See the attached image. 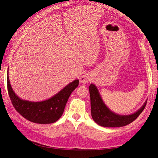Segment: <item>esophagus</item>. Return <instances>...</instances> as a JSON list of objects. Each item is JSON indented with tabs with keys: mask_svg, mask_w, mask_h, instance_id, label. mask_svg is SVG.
<instances>
[{
	"mask_svg": "<svg viewBox=\"0 0 158 158\" xmlns=\"http://www.w3.org/2000/svg\"><path fill=\"white\" fill-rule=\"evenodd\" d=\"M91 80V77L89 74H85L82 76L80 77V82H81V84H86L87 82Z\"/></svg>",
	"mask_w": 158,
	"mask_h": 158,
	"instance_id": "1",
	"label": "esophagus"
}]
</instances>
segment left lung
Segmentation results:
<instances>
[{
	"label": "left lung",
	"mask_w": 158,
	"mask_h": 158,
	"mask_svg": "<svg viewBox=\"0 0 158 158\" xmlns=\"http://www.w3.org/2000/svg\"><path fill=\"white\" fill-rule=\"evenodd\" d=\"M89 91L90 95L92 117L98 125L104 127H121L129 124L136 119L143 111L147 102H145L140 109L132 114L119 115L111 111L105 105L98 88L94 84H90Z\"/></svg>",
	"instance_id": "left-lung-1"
}]
</instances>
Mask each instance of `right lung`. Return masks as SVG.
<instances>
[{
	"mask_svg": "<svg viewBox=\"0 0 158 158\" xmlns=\"http://www.w3.org/2000/svg\"><path fill=\"white\" fill-rule=\"evenodd\" d=\"M78 84L79 81L76 80L52 98L42 102H30L22 99L16 95L10 83L8 71L7 75L8 92L14 108L26 119L40 124L52 123L59 119L70 95Z\"/></svg>",
	"mask_w": 158,
	"mask_h": 158,
	"instance_id": "obj_1",
	"label": "right lung"
}]
</instances>
